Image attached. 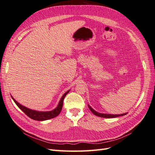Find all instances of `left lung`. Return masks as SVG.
<instances>
[{
  "instance_id": "obj_1",
  "label": "left lung",
  "mask_w": 155,
  "mask_h": 155,
  "mask_svg": "<svg viewBox=\"0 0 155 155\" xmlns=\"http://www.w3.org/2000/svg\"><path fill=\"white\" fill-rule=\"evenodd\" d=\"M89 109L92 111V113L96 115L97 116L99 117H101V118H116V117H118V116H124L125 114H127V113H124V114H102V113H100V112H97L96 110H94L90 106L88 105Z\"/></svg>"
}]
</instances>
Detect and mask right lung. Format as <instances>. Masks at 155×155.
<instances>
[{"mask_svg": "<svg viewBox=\"0 0 155 155\" xmlns=\"http://www.w3.org/2000/svg\"><path fill=\"white\" fill-rule=\"evenodd\" d=\"M70 92V90L65 92L63 96L61 98V100L59 102L58 107L55 108V109L51 110V111H47V112H41V111H37L34 110H31L28 109L25 106L21 105L18 103L14 99V98L12 96L13 100L14 102L15 103V104L17 105V107L19 108V109L25 112V113L32 120H37V121H44V120H47L51 118H54L55 117L58 116L59 113L61 111L63 105V100L64 97L66 96L67 94Z\"/></svg>", "mask_w": 155, "mask_h": 155, "instance_id": "add662e5", "label": "right lung"}]
</instances>
